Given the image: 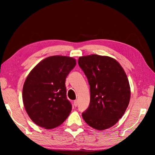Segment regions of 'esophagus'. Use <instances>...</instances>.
<instances>
[{
	"mask_svg": "<svg viewBox=\"0 0 155 155\" xmlns=\"http://www.w3.org/2000/svg\"><path fill=\"white\" fill-rule=\"evenodd\" d=\"M74 105L75 107H77L78 105V101H74Z\"/></svg>",
	"mask_w": 155,
	"mask_h": 155,
	"instance_id": "obj_1",
	"label": "esophagus"
}]
</instances>
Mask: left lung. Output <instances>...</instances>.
Returning a JSON list of instances; mask_svg holds the SVG:
<instances>
[{"instance_id": "8db88e82", "label": "left lung", "mask_w": 155, "mask_h": 155, "mask_svg": "<svg viewBox=\"0 0 155 155\" xmlns=\"http://www.w3.org/2000/svg\"><path fill=\"white\" fill-rule=\"evenodd\" d=\"M78 62L90 86V106L83 118L96 130L109 128L119 121L129 104L127 74L118 61L108 56L90 54L80 57Z\"/></svg>"}]
</instances>
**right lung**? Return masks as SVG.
<instances>
[{"instance_id": "1", "label": "right lung", "mask_w": 155, "mask_h": 155, "mask_svg": "<svg viewBox=\"0 0 155 155\" xmlns=\"http://www.w3.org/2000/svg\"><path fill=\"white\" fill-rule=\"evenodd\" d=\"M77 61L68 56L48 57L28 74L22 88V101L31 120L52 129L61 125L72 111L66 98L65 78Z\"/></svg>"}]
</instances>
